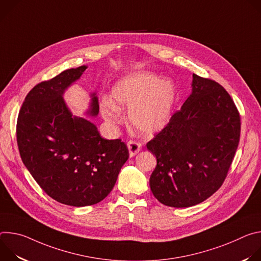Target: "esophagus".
Segmentation results:
<instances>
[{
  "label": "esophagus",
  "mask_w": 261,
  "mask_h": 261,
  "mask_svg": "<svg viewBox=\"0 0 261 261\" xmlns=\"http://www.w3.org/2000/svg\"><path fill=\"white\" fill-rule=\"evenodd\" d=\"M127 145H128L130 157H134L135 155H137L138 152L140 151V148H141V143L138 142V141H134V140L128 141Z\"/></svg>",
  "instance_id": "esophagus-1"
}]
</instances>
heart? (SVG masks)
Returning <instances> with one entry per match:
<instances>
[{"label": "heart", "mask_w": 261, "mask_h": 261, "mask_svg": "<svg viewBox=\"0 0 261 261\" xmlns=\"http://www.w3.org/2000/svg\"><path fill=\"white\" fill-rule=\"evenodd\" d=\"M177 102L175 85L147 71H137L118 81L111 90V100L104 98L100 109L110 125L124 121L122 108H127L132 126L143 135H154L169 123Z\"/></svg>", "instance_id": "heart-1"}]
</instances>
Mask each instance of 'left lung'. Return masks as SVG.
Listing matches in <instances>:
<instances>
[{
	"mask_svg": "<svg viewBox=\"0 0 261 261\" xmlns=\"http://www.w3.org/2000/svg\"><path fill=\"white\" fill-rule=\"evenodd\" d=\"M191 86L180 110L146 143L157 159L151 190L172 207L198 204L221 187L241 135L240 114L226 90L196 74Z\"/></svg>",
	"mask_w": 261,
	"mask_h": 261,
	"instance_id": "8db88e82",
	"label": "left lung"
}]
</instances>
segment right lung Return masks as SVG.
Segmentation results:
<instances>
[{"instance_id":"1","label":"right lung","mask_w":261,"mask_h":261,"mask_svg":"<svg viewBox=\"0 0 261 261\" xmlns=\"http://www.w3.org/2000/svg\"><path fill=\"white\" fill-rule=\"evenodd\" d=\"M87 68L65 70L35 86L22 103L16 126L18 150L27 169L48 196L71 206L103 200L129 158L121 139L101 137L92 122L73 116L63 99ZM98 114V98L91 93L87 115Z\"/></svg>"}]
</instances>
